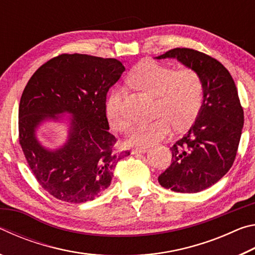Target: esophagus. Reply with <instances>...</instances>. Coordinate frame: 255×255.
<instances>
[{"label":"esophagus","mask_w":255,"mask_h":255,"mask_svg":"<svg viewBox=\"0 0 255 255\" xmlns=\"http://www.w3.org/2000/svg\"><path fill=\"white\" fill-rule=\"evenodd\" d=\"M148 150V147H137V148H133L131 150V154L132 155H136V154H141V153H145Z\"/></svg>","instance_id":"esophagus-1"}]
</instances>
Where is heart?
Wrapping results in <instances>:
<instances>
[{"label":"heart","mask_w":255,"mask_h":255,"mask_svg":"<svg viewBox=\"0 0 255 255\" xmlns=\"http://www.w3.org/2000/svg\"><path fill=\"white\" fill-rule=\"evenodd\" d=\"M130 81L138 88L155 96L153 114L149 122L139 123L129 138V144L152 145L169 135L172 125L183 129L197 118L202 106L204 85L200 75L190 67L174 71L173 67L156 62H145L131 72ZM107 118L120 132H128L132 119L124 106V92L112 90L106 103Z\"/></svg>","instance_id":"1"}]
</instances>
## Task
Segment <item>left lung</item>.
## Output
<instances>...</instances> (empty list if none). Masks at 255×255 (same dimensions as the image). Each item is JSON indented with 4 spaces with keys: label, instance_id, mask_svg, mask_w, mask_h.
I'll return each instance as SVG.
<instances>
[{
    "label": "left lung",
    "instance_id": "obj_1",
    "mask_svg": "<svg viewBox=\"0 0 255 255\" xmlns=\"http://www.w3.org/2000/svg\"><path fill=\"white\" fill-rule=\"evenodd\" d=\"M156 58H176L201 77V109L188 132L171 147V165L158 176L165 189L199 192L218 182L236 157L244 111L235 82L222 63L195 49L174 48Z\"/></svg>",
    "mask_w": 255,
    "mask_h": 255
}]
</instances>
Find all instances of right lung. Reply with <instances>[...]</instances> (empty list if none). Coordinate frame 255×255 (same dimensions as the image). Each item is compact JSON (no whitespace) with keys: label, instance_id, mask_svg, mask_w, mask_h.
I'll list each match as a JSON object with an SVG mask.
<instances>
[{"label":"right lung","instance_id":"right-lung-1","mask_svg":"<svg viewBox=\"0 0 255 255\" xmlns=\"http://www.w3.org/2000/svg\"><path fill=\"white\" fill-rule=\"evenodd\" d=\"M125 66L115 58L62 54L30 77L19 105V143L34 178L56 199L81 204L109 187L115 167L129 150L116 149L109 132L107 93ZM73 115L69 140L50 151L35 137L39 124L56 114Z\"/></svg>","mask_w":255,"mask_h":255}]
</instances>
